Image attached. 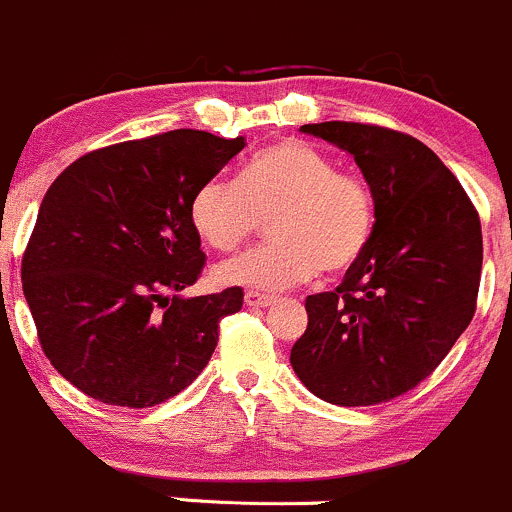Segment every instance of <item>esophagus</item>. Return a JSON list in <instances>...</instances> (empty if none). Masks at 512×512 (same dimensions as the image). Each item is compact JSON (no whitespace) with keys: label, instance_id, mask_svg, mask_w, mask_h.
<instances>
[{"label":"esophagus","instance_id":"1","mask_svg":"<svg viewBox=\"0 0 512 512\" xmlns=\"http://www.w3.org/2000/svg\"><path fill=\"white\" fill-rule=\"evenodd\" d=\"M271 303H276V298L268 296V293H256V291L246 293V306L266 308V306H271Z\"/></svg>","mask_w":512,"mask_h":512}]
</instances>
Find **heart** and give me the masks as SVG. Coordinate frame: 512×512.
I'll list each match as a JSON object with an SVG mask.
<instances>
[{
  "label": "heart",
  "instance_id": "1",
  "mask_svg": "<svg viewBox=\"0 0 512 512\" xmlns=\"http://www.w3.org/2000/svg\"><path fill=\"white\" fill-rule=\"evenodd\" d=\"M196 234L234 254L271 219V244L216 268L224 286L286 291L323 273H343L373 239L376 196L356 171L298 139L278 141L249 159L239 179L214 176L189 206Z\"/></svg>",
  "mask_w": 512,
  "mask_h": 512
}]
</instances>
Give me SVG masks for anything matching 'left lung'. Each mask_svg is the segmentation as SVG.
<instances>
[{
    "mask_svg": "<svg viewBox=\"0 0 512 512\" xmlns=\"http://www.w3.org/2000/svg\"><path fill=\"white\" fill-rule=\"evenodd\" d=\"M301 131L356 159L376 196V229L341 286L306 298L291 366L321 401L376 406L426 381L473 321L478 211L453 171L403 131L356 121Z\"/></svg>",
    "mask_w": 512,
    "mask_h": 512,
    "instance_id": "1",
    "label": "left lung"
}]
</instances>
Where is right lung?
Instances as JSON below:
<instances>
[{
  "label": "right lung",
  "mask_w": 512,
  "mask_h": 512,
  "mask_svg": "<svg viewBox=\"0 0 512 512\" xmlns=\"http://www.w3.org/2000/svg\"><path fill=\"white\" fill-rule=\"evenodd\" d=\"M246 146L176 129L84 154L49 186L22 258L52 366L89 398L149 408L196 381L239 286L184 298L206 263L189 206Z\"/></svg>",
  "instance_id": "1"
}]
</instances>
